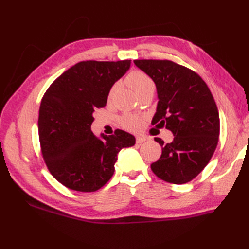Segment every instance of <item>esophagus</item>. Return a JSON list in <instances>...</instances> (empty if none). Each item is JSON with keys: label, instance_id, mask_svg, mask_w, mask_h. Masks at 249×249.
<instances>
[{"label": "esophagus", "instance_id": "esophagus-1", "mask_svg": "<svg viewBox=\"0 0 249 249\" xmlns=\"http://www.w3.org/2000/svg\"><path fill=\"white\" fill-rule=\"evenodd\" d=\"M147 140V137H144V136H138L136 138V141H137V143H143L144 141H146Z\"/></svg>", "mask_w": 249, "mask_h": 249}]
</instances>
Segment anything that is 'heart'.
I'll return each instance as SVG.
<instances>
[{
    "mask_svg": "<svg viewBox=\"0 0 249 249\" xmlns=\"http://www.w3.org/2000/svg\"><path fill=\"white\" fill-rule=\"evenodd\" d=\"M127 82L138 95L147 91L154 92L155 89L154 81L152 80V78L147 75V73H145L142 71L136 70L129 72V75L127 76ZM116 87L118 86L114 84V86L111 88L109 92V98L112 97V95L116 89ZM142 124H143V120H142L140 116H137V115H127L123 119L124 127L130 130H139L141 128Z\"/></svg>",
    "mask_w": 249,
    "mask_h": 249,
    "instance_id": "heart-1",
    "label": "heart"
}]
</instances>
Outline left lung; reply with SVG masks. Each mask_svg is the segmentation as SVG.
I'll use <instances>...</instances> for the list:
<instances>
[{
	"label": "left lung",
	"mask_w": 249,
	"mask_h": 249,
	"mask_svg": "<svg viewBox=\"0 0 249 249\" xmlns=\"http://www.w3.org/2000/svg\"><path fill=\"white\" fill-rule=\"evenodd\" d=\"M154 81L157 108L152 124L169 129L173 140L161 145V156L151 165L168 183L192 181L212 158L219 137V114L213 95L198 73L168 60H135Z\"/></svg>",
	"instance_id": "obj_1"
}]
</instances>
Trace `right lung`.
<instances>
[{
	"mask_svg": "<svg viewBox=\"0 0 249 249\" xmlns=\"http://www.w3.org/2000/svg\"><path fill=\"white\" fill-rule=\"evenodd\" d=\"M130 67V60L77 63L55 79L41 99L38 134L50 173L67 188L91 193L114 173L119 152L136 139L124 130L95 136V110L103 108L113 84Z\"/></svg>",
	"mask_w": 249,
	"mask_h": 249,
	"instance_id": "add662e5",
	"label": "right lung"
}]
</instances>
